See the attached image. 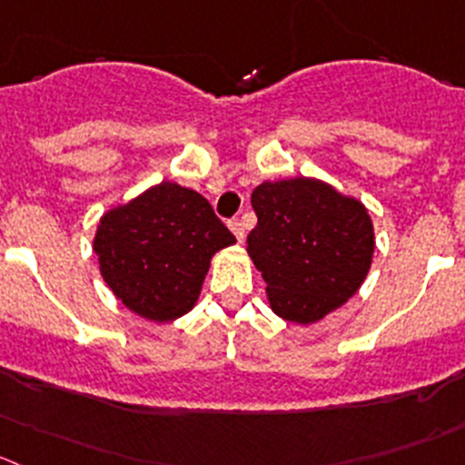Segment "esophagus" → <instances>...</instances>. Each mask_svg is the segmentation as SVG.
<instances>
[{
    "label": "esophagus",
    "instance_id": "1",
    "mask_svg": "<svg viewBox=\"0 0 465 465\" xmlns=\"http://www.w3.org/2000/svg\"><path fill=\"white\" fill-rule=\"evenodd\" d=\"M230 230H232V235L237 237V242H244V225H242V221H230Z\"/></svg>",
    "mask_w": 465,
    "mask_h": 465
}]
</instances>
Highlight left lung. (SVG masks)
I'll use <instances>...</instances> for the list:
<instances>
[{
    "label": "left lung",
    "instance_id": "left-lung-1",
    "mask_svg": "<svg viewBox=\"0 0 465 465\" xmlns=\"http://www.w3.org/2000/svg\"><path fill=\"white\" fill-rule=\"evenodd\" d=\"M258 225L246 251L267 302L292 324H315L351 299L372 267L368 207L317 178L262 183L251 193Z\"/></svg>",
    "mask_w": 465,
    "mask_h": 465
}]
</instances>
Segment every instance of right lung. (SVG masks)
Masks as SVG:
<instances>
[{
    "instance_id": "right-lung-1",
    "label": "right lung",
    "mask_w": 465,
    "mask_h": 465,
    "mask_svg": "<svg viewBox=\"0 0 465 465\" xmlns=\"http://www.w3.org/2000/svg\"><path fill=\"white\" fill-rule=\"evenodd\" d=\"M235 237L198 192L159 183L100 216L93 251L118 302L148 322L187 315L214 253Z\"/></svg>"
}]
</instances>
